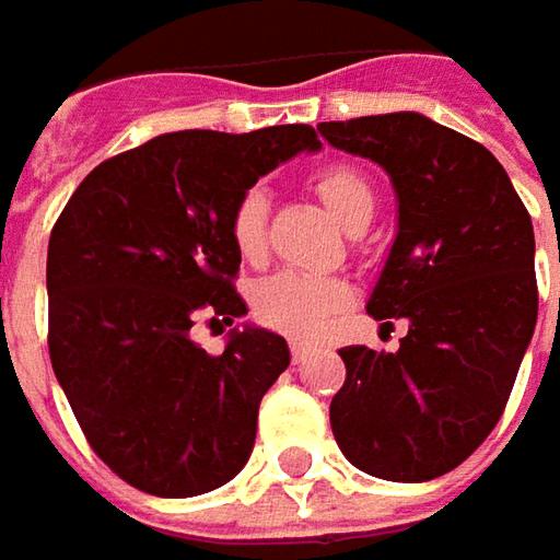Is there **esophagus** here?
I'll return each instance as SVG.
<instances>
[{
	"instance_id": "1",
	"label": "esophagus",
	"mask_w": 560,
	"mask_h": 560,
	"mask_svg": "<svg viewBox=\"0 0 560 560\" xmlns=\"http://www.w3.org/2000/svg\"><path fill=\"white\" fill-rule=\"evenodd\" d=\"M290 352H292V361L299 364V361H305V355L312 352V346H308L305 339H290Z\"/></svg>"
}]
</instances>
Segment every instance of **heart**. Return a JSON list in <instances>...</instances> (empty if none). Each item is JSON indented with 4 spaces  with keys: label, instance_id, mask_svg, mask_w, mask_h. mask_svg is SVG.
Here are the masks:
<instances>
[{
    "label": "heart",
    "instance_id": "1",
    "mask_svg": "<svg viewBox=\"0 0 560 560\" xmlns=\"http://www.w3.org/2000/svg\"><path fill=\"white\" fill-rule=\"evenodd\" d=\"M314 192L334 211L339 224L349 230L364 226L374 214V186L355 164H327L314 171ZM270 199L261 186L246 189L230 211V243L243 261H258L268 243ZM349 302V283L336 277H305V273H273L255 283L252 314L258 324L290 336H312L324 317Z\"/></svg>",
    "mask_w": 560,
    "mask_h": 560
}]
</instances>
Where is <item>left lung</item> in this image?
Segmentation results:
<instances>
[{
	"label": "left lung",
	"mask_w": 560,
	"mask_h": 560,
	"mask_svg": "<svg viewBox=\"0 0 560 560\" xmlns=\"http://www.w3.org/2000/svg\"><path fill=\"white\" fill-rule=\"evenodd\" d=\"M317 130L393 177L398 236L368 314L386 330L408 320L396 352L339 349L330 427L358 470L423 483L470 458L505 411L539 312L529 211L486 145L423 115Z\"/></svg>",
	"instance_id": "8db88e82"
}]
</instances>
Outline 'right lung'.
<instances>
[{"instance_id":"add662e5","label":"right lung","mask_w":560,"mask_h":560,"mask_svg":"<svg viewBox=\"0 0 560 560\" xmlns=\"http://www.w3.org/2000/svg\"><path fill=\"white\" fill-rule=\"evenodd\" d=\"M317 145L308 124L162 133L93 167L58 214L49 358L90 448L124 483L186 499L248 462L258 405L290 368L287 339L246 327L208 355L189 330L246 314L230 211Z\"/></svg>"}]
</instances>
